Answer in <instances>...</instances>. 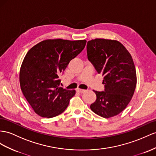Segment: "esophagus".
I'll return each instance as SVG.
<instances>
[{"label":"esophagus","mask_w":156,"mask_h":156,"mask_svg":"<svg viewBox=\"0 0 156 156\" xmlns=\"http://www.w3.org/2000/svg\"><path fill=\"white\" fill-rule=\"evenodd\" d=\"M76 91H78V92H79V93H83V92H84V91H85L86 90H83V89L77 88V89H76Z\"/></svg>","instance_id":"1"}]
</instances>
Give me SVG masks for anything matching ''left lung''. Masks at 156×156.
Wrapping results in <instances>:
<instances>
[{
    "label": "left lung",
    "instance_id": "1",
    "mask_svg": "<svg viewBox=\"0 0 156 156\" xmlns=\"http://www.w3.org/2000/svg\"><path fill=\"white\" fill-rule=\"evenodd\" d=\"M87 54L98 73L102 74L105 84V91L94 90L97 99L90 109L103 118L119 115L130 101L136 86L131 55L117 40L105 39L87 42Z\"/></svg>",
    "mask_w": 156,
    "mask_h": 156
}]
</instances>
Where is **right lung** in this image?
Listing matches in <instances>:
<instances>
[{"label": "right lung", "mask_w": 156, "mask_h": 156, "mask_svg": "<svg viewBox=\"0 0 156 156\" xmlns=\"http://www.w3.org/2000/svg\"><path fill=\"white\" fill-rule=\"evenodd\" d=\"M86 43V40L46 39L27 53L20 70V83L24 97L39 116L55 117L69 105L76 91L60 87L59 76Z\"/></svg>", "instance_id": "obj_1"}]
</instances>
